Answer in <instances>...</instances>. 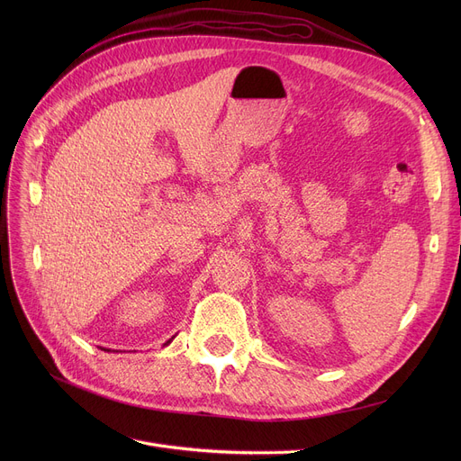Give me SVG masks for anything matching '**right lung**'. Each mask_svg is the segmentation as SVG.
Instances as JSON below:
<instances>
[{
  "label": "right lung",
  "instance_id": "add662e5",
  "mask_svg": "<svg viewBox=\"0 0 461 461\" xmlns=\"http://www.w3.org/2000/svg\"><path fill=\"white\" fill-rule=\"evenodd\" d=\"M174 338H176V336H174ZM174 338H169V340H167V342H166V344H164V346H167V344H169V342H172V340H174ZM104 351H110V349H104Z\"/></svg>",
  "mask_w": 461,
  "mask_h": 461
}]
</instances>
